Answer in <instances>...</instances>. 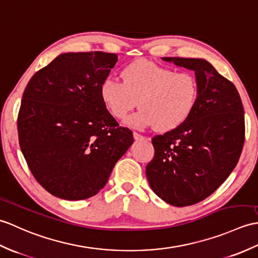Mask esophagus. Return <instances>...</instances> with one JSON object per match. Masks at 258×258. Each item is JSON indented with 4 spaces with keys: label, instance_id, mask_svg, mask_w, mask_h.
I'll use <instances>...</instances> for the list:
<instances>
[{
    "label": "esophagus",
    "instance_id": "1",
    "mask_svg": "<svg viewBox=\"0 0 258 258\" xmlns=\"http://www.w3.org/2000/svg\"><path fill=\"white\" fill-rule=\"evenodd\" d=\"M134 138H135V140L138 141V140H145L146 137H144L142 135L136 133V131H135V133H134Z\"/></svg>",
    "mask_w": 258,
    "mask_h": 258
}]
</instances>
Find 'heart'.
Listing matches in <instances>:
<instances>
[{
  "label": "heart",
  "instance_id": "1",
  "mask_svg": "<svg viewBox=\"0 0 258 258\" xmlns=\"http://www.w3.org/2000/svg\"><path fill=\"white\" fill-rule=\"evenodd\" d=\"M122 83L107 78L100 86V97L116 119H123L138 100L140 109L128 119L137 129L154 127L170 131L190 117L199 94L197 78L191 73L175 72L148 60L125 66Z\"/></svg>",
  "mask_w": 258,
  "mask_h": 258
}]
</instances>
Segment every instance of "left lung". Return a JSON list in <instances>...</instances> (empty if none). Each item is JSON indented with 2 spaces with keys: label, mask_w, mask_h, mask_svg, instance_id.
<instances>
[{
  "label": "left lung",
  "mask_w": 258,
  "mask_h": 258,
  "mask_svg": "<svg viewBox=\"0 0 258 258\" xmlns=\"http://www.w3.org/2000/svg\"><path fill=\"white\" fill-rule=\"evenodd\" d=\"M196 72V107L179 127L152 138L154 157L147 164L149 184L173 207L210 197L236 167L245 141L244 108L235 86L201 58L163 57Z\"/></svg>",
  "instance_id": "8db88e82"
}]
</instances>
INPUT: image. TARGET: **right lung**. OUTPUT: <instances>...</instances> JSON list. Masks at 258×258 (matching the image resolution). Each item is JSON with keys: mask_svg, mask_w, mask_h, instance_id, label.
Segmentation results:
<instances>
[{"mask_svg": "<svg viewBox=\"0 0 258 258\" xmlns=\"http://www.w3.org/2000/svg\"><path fill=\"white\" fill-rule=\"evenodd\" d=\"M118 60L104 51L60 54L34 74L23 93L17 131L32 174L54 197L96 196L133 145L100 97Z\"/></svg>", "mask_w": 258, "mask_h": 258, "instance_id": "right-lung-1", "label": "right lung"}]
</instances>
